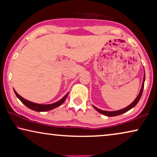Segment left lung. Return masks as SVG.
Instances as JSON below:
<instances>
[{"mask_svg": "<svg viewBox=\"0 0 157 157\" xmlns=\"http://www.w3.org/2000/svg\"><path fill=\"white\" fill-rule=\"evenodd\" d=\"M144 81H145V73H144V79H143V83H142V86H141V89L140 90V92H139V95L137 96V97L136 98V99H135L134 101H133L132 104H131L129 106H128L127 107H126V108H124L123 109H121V110H118V111H103V110H101V109L96 108V106H94V108L96 109V111H98V112L102 113V114H104L105 116H107V117H116V116H119L120 114H122V113L126 112V111H129L130 109H132V108H134V107L136 106V105L138 104L139 101L140 100L141 98V96L142 95V92H143V89H144Z\"/></svg>", "mask_w": 157, "mask_h": 157, "instance_id": "8db88e82", "label": "left lung"}]
</instances>
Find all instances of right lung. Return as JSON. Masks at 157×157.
<instances>
[{
    "label": "right lung",
    "instance_id": "add662e5",
    "mask_svg": "<svg viewBox=\"0 0 157 157\" xmlns=\"http://www.w3.org/2000/svg\"><path fill=\"white\" fill-rule=\"evenodd\" d=\"M14 90V89H13ZM15 94L17 97L19 98V100L21 101V102L23 103L25 106H26L28 108H29L30 109H32V110L36 111H50L51 109H53L56 107L59 106L60 105H61L65 101L66 97H67L68 94H66L65 96H63V98H62L61 100H59V101L53 103V104H36V103L29 101L25 98H23L22 96H21L19 94L17 93V92L14 90Z\"/></svg>",
    "mask_w": 157,
    "mask_h": 157
}]
</instances>
